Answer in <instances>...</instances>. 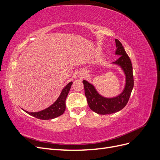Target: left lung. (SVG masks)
<instances>
[{"instance_id": "left-lung-1", "label": "left lung", "mask_w": 160, "mask_h": 160, "mask_svg": "<svg viewBox=\"0 0 160 160\" xmlns=\"http://www.w3.org/2000/svg\"><path fill=\"white\" fill-rule=\"evenodd\" d=\"M115 55L119 57L112 64L118 65L123 70L125 75V84L123 91L113 98H105L100 95L91 83L83 81L85 93L90 109L100 115L111 114L122 110L127 105L133 88V75L132 62L127 55L122 43L115 39Z\"/></svg>"}]
</instances>
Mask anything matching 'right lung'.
Segmentation results:
<instances>
[{"instance_id": "obj_1", "label": "right lung", "mask_w": 160, "mask_h": 160, "mask_svg": "<svg viewBox=\"0 0 160 160\" xmlns=\"http://www.w3.org/2000/svg\"><path fill=\"white\" fill-rule=\"evenodd\" d=\"M72 84V82L71 81L62 89L59 98L56 100L55 102L49 106V108L38 111V112H28L27 111L23 110L28 114L39 119L48 120L59 117L64 113L65 110V100Z\"/></svg>"}]
</instances>
